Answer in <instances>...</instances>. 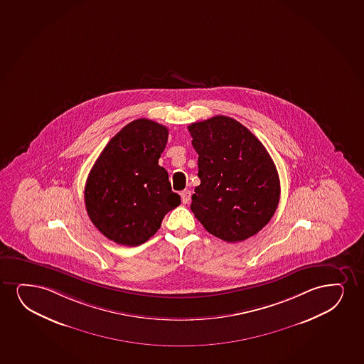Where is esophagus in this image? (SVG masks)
<instances>
[{
    "label": "esophagus",
    "instance_id": "obj_1",
    "mask_svg": "<svg viewBox=\"0 0 364 364\" xmlns=\"http://www.w3.org/2000/svg\"><path fill=\"white\" fill-rule=\"evenodd\" d=\"M181 198H182V202H183V204H187V203H189V200H191V191H188V189L183 191V192L181 193Z\"/></svg>",
    "mask_w": 364,
    "mask_h": 364
}]
</instances>
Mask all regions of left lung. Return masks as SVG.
<instances>
[{"label":"left lung","mask_w":364,"mask_h":364,"mask_svg":"<svg viewBox=\"0 0 364 364\" xmlns=\"http://www.w3.org/2000/svg\"><path fill=\"white\" fill-rule=\"evenodd\" d=\"M198 154L200 184L191 209L204 229L226 242L249 239L268 224L281 196L279 177L266 147L225 115L188 127Z\"/></svg>","instance_id":"obj_1"}]
</instances>
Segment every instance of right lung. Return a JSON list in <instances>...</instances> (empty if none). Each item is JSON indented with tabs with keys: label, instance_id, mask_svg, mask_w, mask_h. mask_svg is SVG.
Here are the masks:
<instances>
[{
	"label": "right lung",
	"instance_id": "1",
	"mask_svg": "<svg viewBox=\"0 0 364 364\" xmlns=\"http://www.w3.org/2000/svg\"><path fill=\"white\" fill-rule=\"evenodd\" d=\"M168 129L150 119L125 125L107 144L85 186L91 221L107 239L124 246L147 241L167 213L178 207L167 171L159 165Z\"/></svg>",
	"mask_w": 364,
	"mask_h": 364
}]
</instances>
